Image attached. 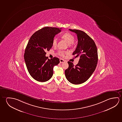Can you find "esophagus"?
<instances>
[{
    "label": "esophagus",
    "mask_w": 122,
    "mask_h": 122,
    "mask_svg": "<svg viewBox=\"0 0 122 122\" xmlns=\"http://www.w3.org/2000/svg\"><path fill=\"white\" fill-rule=\"evenodd\" d=\"M60 63H62V62H65V60L63 59H60Z\"/></svg>",
    "instance_id": "esophagus-1"
}]
</instances>
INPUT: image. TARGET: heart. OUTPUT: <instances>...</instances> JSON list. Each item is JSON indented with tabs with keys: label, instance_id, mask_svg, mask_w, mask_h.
Returning a JSON list of instances; mask_svg holds the SVG:
<instances>
[{
	"label": "heart",
	"instance_id": "obj_1",
	"mask_svg": "<svg viewBox=\"0 0 122 122\" xmlns=\"http://www.w3.org/2000/svg\"><path fill=\"white\" fill-rule=\"evenodd\" d=\"M61 38L62 40L65 41L68 44V46L71 47L72 46L73 44V42L74 40V37L69 32H66L61 36ZM57 41L56 39L55 38H54L52 40V46L54 47H56L57 46ZM68 52L64 51H59L58 52V54L60 56H64L66 54H67Z\"/></svg>",
	"mask_w": 122,
	"mask_h": 122
}]
</instances>
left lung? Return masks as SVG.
Here are the masks:
<instances>
[{
    "mask_svg": "<svg viewBox=\"0 0 122 122\" xmlns=\"http://www.w3.org/2000/svg\"><path fill=\"white\" fill-rule=\"evenodd\" d=\"M69 30L77 35L78 44L73 55L80 59L75 66L72 62H68L69 67L65 70V75L72 84H82L90 78L96 69L98 62L97 49L94 40L85 32Z\"/></svg>",
    "mask_w": 122,
    "mask_h": 122,
    "instance_id": "1",
    "label": "left lung"
}]
</instances>
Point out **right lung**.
<instances>
[{
  "instance_id": "obj_1",
  "label": "right lung",
  "mask_w": 122,
  "mask_h": 122,
  "mask_svg": "<svg viewBox=\"0 0 122 122\" xmlns=\"http://www.w3.org/2000/svg\"><path fill=\"white\" fill-rule=\"evenodd\" d=\"M61 28L46 27L30 37L24 54V60L30 76L39 82H46L51 78L53 68L60 63L58 58L48 59L46 51L52 48V40Z\"/></svg>"
}]
</instances>
